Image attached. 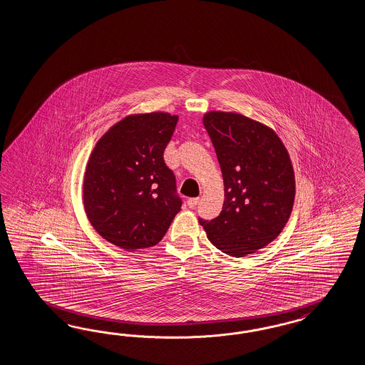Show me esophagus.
<instances>
[{
	"label": "esophagus",
	"mask_w": 365,
	"mask_h": 365,
	"mask_svg": "<svg viewBox=\"0 0 365 365\" xmlns=\"http://www.w3.org/2000/svg\"><path fill=\"white\" fill-rule=\"evenodd\" d=\"M199 198H190L187 199V206L190 209H194L198 205Z\"/></svg>",
	"instance_id": "obj_1"
}]
</instances>
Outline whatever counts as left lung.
<instances>
[{
  "label": "left lung",
  "mask_w": 365,
  "mask_h": 365,
  "mask_svg": "<svg viewBox=\"0 0 365 365\" xmlns=\"http://www.w3.org/2000/svg\"><path fill=\"white\" fill-rule=\"evenodd\" d=\"M221 166V214L199 223L217 249L232 257L255 253L285 227L294 203V171L285 145L262 123L241 113L211 110L203 116Z\"/></svg>",
  "instance_id": "left-lung-1"
}]
</instances>
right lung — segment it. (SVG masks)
<instances>
[{"label":"right lung","mask_w":365,"mask_h":365,"mask_svg":"<svg viewBox=\"0 0 365 365\" xmlns=\"http://www.w3.org/2000/svg\"><path fill=\"white\" fill-rule=\"evenodd\" d=\"M177 123L167 112L125 116L89 156L84 210L106 241L127 252L159 242L182 207L175 175L163 159Z\"/></svg>","instance_id":"add662e5"}]
</instances>
